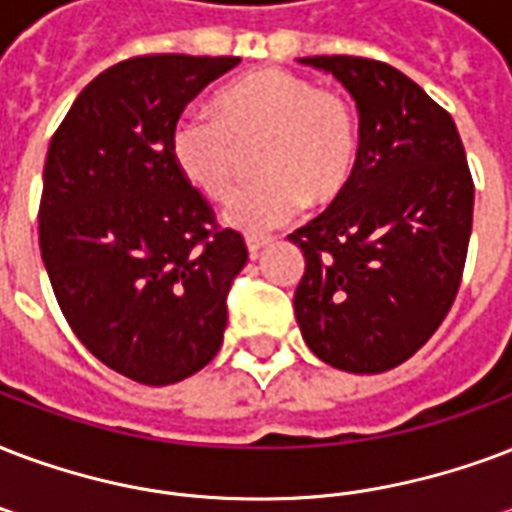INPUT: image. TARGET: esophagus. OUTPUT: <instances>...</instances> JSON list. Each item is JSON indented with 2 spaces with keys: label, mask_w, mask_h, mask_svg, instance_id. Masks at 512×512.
<instances>
[{
  "label": "esophagus",
  "mask_w": 512,
  "mask_h": 512,
  "mask_svg": "<svg viewBox=\"0 0 512 512\" xmlns=\"http://www.w3.org/2000/svg\"><path fill=\"white\" fill-rule=\"evenodd\" d=\"M265 244H271V239H268V236H249V239H247L249 257L260 255V249H263Z\"/></svg>",
  "instance_id": "obj_1"
}]
</instances>
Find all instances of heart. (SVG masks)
<instances>
[{
  "instance_id": "obj_1",
  "label": "heart",
  "mask_w": 512,
  "mask_h": 512,
  "mask_svg": "<svg viewBox=\"0 0 512 512\" xmlns=\"http://www.w3.org/2000/svg\"><path fill=\"white\" fill-rule=\"evenodd\" d=\"M263 174L225 206L244 233L276 228L306 204L325 206L346 190L357 163V115L341 93L287 69H255L214 96V115H185L171 131L179 174L206 198H228L244 150Z\"/></svg>"
}]
</instances>
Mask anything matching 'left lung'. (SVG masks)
<instances>
[{"label":"left lung","instance_id":"obj_1","mask_svg":"<svg viewBox=\"0 0 512 512\" xmlns=\"http://www.w3.org/2000/svg\"><path fill=\"white\" fill-rule=\"evenodd\" d=\"M298 61L349 91L360 150L346 190L290 233L306 257L295 319L322 362L384 373L413 357L454 303L473 177L451 115L395 66L357 56Z\"/></svg>","mask_w":512,"mask_h":512}]
</instances>
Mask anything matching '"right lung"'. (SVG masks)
Masks as SVG:
<instances>
[{
	"label": "right lung",
	"mask_w": 512,
	"mask_h": 512,
	"mask_svg": "<svg viewBox=\"0 0 512 512\" xmlns=\"http://www.w3.org/2000/svg\"><path fill=\"white\" fill-rule=\"evenodd\" d=\"M236 56H139L83 88L50 139L39 252L66 322L96 360L147 386L177 384L214 360L236 230L171 158L182 109Z\"/></svg>",
	"instance_id": "add662e5"
}]
</instances>
